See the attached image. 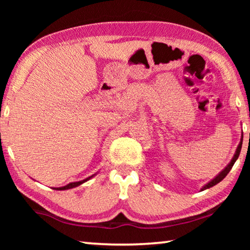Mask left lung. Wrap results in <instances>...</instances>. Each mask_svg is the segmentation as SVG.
<instances>
[{"label": "left lung", "mask_w": 250, "mask_h": 250, "mask_svg": "<svg viewBox=\"0 0 250 250\" xmlns=\"http://www.w3.org/2000/svg\"><path fill=\"white\" fill-rule=\"evenodd\" d=\"M242 145H243V139H242V141H240V143H239V146H238V147H237V150H236V153H235V155H234V158L231 159V161H230V163L228 164V166L224 168V170L219 173V174L215 177V179H213L211 180L209 183H207L204 188H202V191H204V189H206V188H211V186H214V185H216L217 183H219V182H221L222 180H224V177H225L228 173H229V171L231 170V167H232V166H234L235 164V162H236V160L238 159V156H239V153H240V150H242Z\"/></svg>", "instance_id": "8db88e82"}]
</instances>
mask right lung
Here are the masks:
<instances>
[{
	"label": "right lung",
	"instance_id": "right-lung-1",
	"mask_svg": "<svg viewBox=\"0 0 250 250\" xmlns=\"http://www.w3.org/2000/svg\"><path fill=\"white\" fill-rule=\"evenodd\" d=\"M92 176H94V175H91V176H89V177H87V179H84V180H83V181H79V182H73V183L67 184L66 186H62V188H54V189H58V191H64V189H69V188H76V186H78V185H80V184L84 183V182H87L88 180H90Z\"/></svg>",
	"mask_w": 250,
	"mask_h": 250
}]
</instances>
